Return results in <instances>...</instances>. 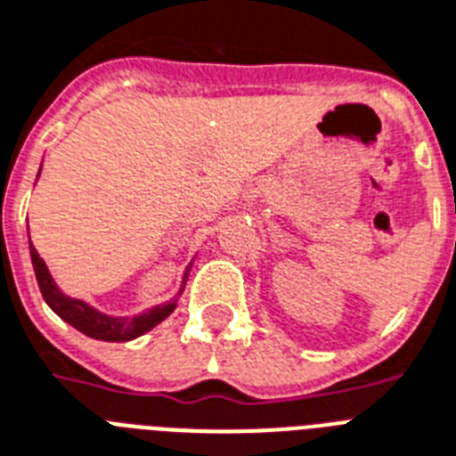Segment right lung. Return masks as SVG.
Masks as SVG:
<instances>
[{
	"mask_svg": "<svg viewBox=\"0 0 456 456\" xmlns=\"http://www.w3.org/2000/svg\"><path fill=\"white\" fill-rule=\"evenodd\" d=\"M29 257H32L37 283H39V290H42L46 305L51 306V309H53L62 321H68L72 328H77V330L84 332V335L94 337V339H102V342H128V339H135V337L151 330L154 325L161 323V321H164L166 316H170L173 309H175L177 297L173 299V302H168V305L154 306V309L140 314V316H133V318L105 316V314L95 312L94 306H88L86 302L62 295V292L58 290V286L53 283V279H51L46 265H44V260L39 257V253H37L32 243H29ZM187 272H190V269H187ZM184 283H187V273H184V279H183V288Z\"/></svg>",
	"mask_w": 456,
	"mask_h": 456,
	"instance_id": "obj_1",
	"label": "right lung"
}]
</instances>
